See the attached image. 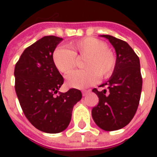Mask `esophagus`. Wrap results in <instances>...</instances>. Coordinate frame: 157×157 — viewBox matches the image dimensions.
Returning <instances> with one entry per match:
<instances>
[{"label":"esophagus","instance_id":"obj_1","mask_svg":"<svg viewBox=\"0 0 157 157\" xmlns=\"http://www.w3.org/2000/svg\"><path fill=\"white\" fill-rule=\"evenodd\" d=\"M89 92H90V91H83V92H82V95H83V96L87 95Z\"/></svg>","mask_w":157,"mask_h":157}]
</instances>
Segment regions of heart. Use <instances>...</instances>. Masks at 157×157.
<instances>
[{
	"label": "heart",
	"instance_id": "heart-1",
	"mask_svg": "<svg viewBox=\"0 0 157 157\" xmlns=\"http://www.w3.org/2000/svg\"><path fill=\"white\" fill-rule=\"evenodd\" d=\"M71 51L62 47L55 49L52 58L55 67L63 74H68L75 68L76 58L86 57L82 63L84 70L75 71L66 76V83L74 88H86L94 84L98 78H108L116 66L114 53L107 48L103 41L86 37L70 43Z\"/></svg>",
	"mask_w": 157,
	"mask_h": 157
}]
</instances>
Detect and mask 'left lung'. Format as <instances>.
I'll return each mask as SVG.
<instances>
[{"mask_svg":"<svg viewBox=\"0 0 157 157\" xmlns=\"http://www.w3.org/2000/svg\"><path fill=\"white\" fill-rule=\"evenodd\" d=\"M109 39L116 52V66L111 77L98 91V104L92 110L96 124L106 131L124 128L134 118L138 109L142 89L140 59L125 41L111 35H101Z\"/></svg>","mask_w":157,"mask_h":157,"instance_id":"obj_1","label":"left lung"}]
</instances>
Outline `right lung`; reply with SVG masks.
<instances>
[{"label":"right lung","mask_w":157,"mask_h":157,"mask_svg":"<svg viewBox=\"0 0 157 157\" xmlns=\"http://www.w3.org/2000/svg\"><path fill=\"white\" fill-rule=\"evenodd\" d=\"M63 40L44 36L26 48L14 70L15 90L26 118L39 130L56 134L71 122L73 107L82 99L80 90L59 92L64 78L52 55Z\"/></svg>","instance_id":"obj_1"}]
</instances>
